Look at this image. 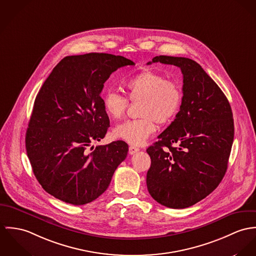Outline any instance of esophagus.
<instances>
[{"label":"esophagus","instance_id":"esophagus-1","mask_svg":"<svg viewBox=\"0 0 256 256\" xmlns=\"http://www.w3.org/2000/svg\"><path fill=\"white\" fill-rule=\"evenodd\" d=\"M140 150V149L138 147L134 146V145H130V148H128V152H130V155H132V154H134V153L138 152Z\"/></svg>","mask_w":256,"mask_h":256}]
</instances>
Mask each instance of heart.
<instances>
[{
    "label": "heart",
    "mask_w": 256,
    "mask_h": 256,
    "mask_svg": "<svg viewBox=\"0 0 256 256\" xmlns=\"http://www.w3.org/2000/svg\"><path fill=\"white\" fill-rule=\"evenodd\" d=\"M124 88L132 101L140 100V118L126 120L118 126L114 136L132 145H142L157 130V122L166 124L178 114L182 103V87L174 80L152 70H144L130 78ZM128 105V100L114 90L103 96V106L114 120H120Z\"/></svg>",
    "instance_id": "heart-1"
}]
</instances>
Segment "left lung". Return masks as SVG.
Returning a JSON list of instances; mask_svg holds the SVG:
<instances>
[{
	"label": "left lung",
	"mask_w": 256,
	"mask_h": 256,
	"mask_svg": "<svg viewBox=\"0 0 256 256\" xmlns=\"http://www.w3.org/2000/svg\"><path fill=\"white\" fill-rule=\"evenodd\" d=\"M158 62L180 68L184 96L174 122L146 150L151 158L146 184L158 203L182 209L205 198L223 180L234 118L227 97L196 60L157 56L147 64Z\"/></svg>",
	"instance_id": "8db88e82"
}]
</instances>
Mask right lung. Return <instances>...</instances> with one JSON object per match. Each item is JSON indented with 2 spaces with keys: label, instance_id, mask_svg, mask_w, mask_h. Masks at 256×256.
<instances>
[{
  "label": "right lung",
  "instance_id": "obj_1",
  "mask_svg": "<svg viewBox=\"0 0 256 256\" xmlns=\"http://www.w3.org/2000/svg\"><path fill=\"white\" fill-rule=\"evenodd\" d=\"M134 62L105 53L64 57L39 90L26 136L29 161L49 194L72 205L98 198L109 186L128 145L90 147L105 138L110 120L101 91L112 72Z\"/></svg>",
  "mask_w": 256,
  "mask_h": 256
}]
</instances>
